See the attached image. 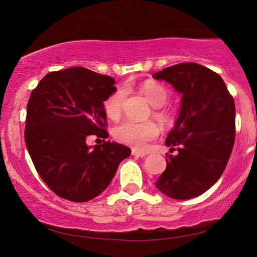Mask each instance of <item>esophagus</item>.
I'll list each match as a JSON object with an SVG mask.
<instances>
[{"label": "esophagus", "instance_id": "1", "mask_svg": "<svg viewBox=\"0 0 257 257\" xmlns=\"http://www.w3.org/2000/svg\"><path fill=\"white\" fill-rule=\"evenodd\" d=\"M132 156L135 157H145L146 153L145 152H140L138 150H132Z\"/></svg>", "mask_w": 257, "mask_h": 257}]
</instances>
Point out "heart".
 Masks as SVG:
<instances>
[{"label": "heart", "mask_w": 257, "mask_h": 257, "mask_svg": "<svg viewBox=\"0 0 257 257\" xmlns=\"http://www.w3.org/2000/svg\"><path fill=\"white\" fill-rule=\"evenodd\" d=\"M140 91L145 96L147 101L153 107H157L153 113L154 117L165 125L172 124L173 117H172L171 112L160 108L166 104L168 97H170V92L166 87L154 80H147L140 86ZM124 99L125 91L120 89L112 93L104 101V110L108 118L118 119L120 117ZM158 135H159V127L153 121L136 122L132 120H124L114 128V138L119 143L131 146L136 150L146 149L149 143L156 139Z\"/></svg>", "instance_id": "obj_1"}]
</instances>
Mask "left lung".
<instances>
[{"label": "left lung", "instance_id": "1", "mask_svg": "<svg viewBox=\"0 0 257 257\" xmlns=\"http://www.w3.org/2000/svg\"><path fill=\"white\" fill-rule=\"evenodd\" d=\"M181 93L174 127L165 144L177 156L166 154V170L156 187L172 199L201 195L222 175L235 142V104L223 79L196 63H180L156 72Z\"/></svg>", "mask_w": 257, "mask_h": 257}]
</instances>
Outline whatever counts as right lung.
I'll use <instances>...</instances> for the list:
<instances>
[{
  "instance_id": "right-lung-1",
  "label": "right lung",
  "mask_w": 257,
  "mask_h": 257,
  "mask_svg": "<svg viewBox=\"0 0 257 257\" xmlns=\"http://www.w3.org/2000/svg\"><path fill=\"white\" fill-rule=\"evenodd\" d=\"M114 79L76 66L48 73L27 105L26 138L31 160L59 198L85 202L104 192L131 150L105 142L87 146L93 135L107 138L104 101L115 92Z\"/></svg>"
}]
</instances>
